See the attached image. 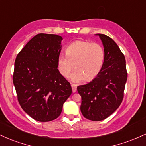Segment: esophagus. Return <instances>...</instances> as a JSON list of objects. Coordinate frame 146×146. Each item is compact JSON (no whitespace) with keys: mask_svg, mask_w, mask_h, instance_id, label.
<instances>
[{"mask_svg":"<svg viewBox=\"0 0 146 146\" xmlns=\"http://www.w3.org/2000/svg\"><path fill=\"white\" fill-rule=\"evenodd\" d=\"M71 87H72V91H73V93H75V92L76 91V90H77V86H76V85H75V84H71Z\"/></svg>","mask_w":146,"mask_h":146,"instance_id":"obj_1","label":"esophagus"}]
</instances>
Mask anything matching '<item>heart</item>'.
Segmentation results:
<instances>
[{
    "instance_id": "1",
    "label": "heart",
    "mask_w": 146,
    "mask_h": 146,
    "mask_svg": "<svg viewBox=\"0 0 146 146\" xmlns=\"http://www.w3.org/2000/svg\"><path fill=\"white\" fill-rule=\"evenodd\" d=\"M104 58V50L101 44L77 40L67 46L66 55L58 57V69L62 75L67 77L75 66L76 70L69 76L72 82L91 80L101 71Z\"/></svg>"
}]
</instances>
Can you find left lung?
I'll list each match as a JSON object with an SVG mask.
<instances>
[{"instance_id":"obj_1","label":"left lung","mask_w":146,"mask_h":146,"mask_svg":"<svg viewBox=\"0 0 146 146\" xmlns=\"http://www.w3.org/2000/svg\"><path fill=\"white\" fill-rule=\"evenodd\" d=\"M104 48V62L95 78L77 89L82 97L80 106L85 118L102 121L119 108L123 98L127 80L124 55L115 42L104 34L98 33Z\"/></svg>"}]
</instances>
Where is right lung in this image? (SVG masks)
I'll return each mask as SVG.
<instances>
[{
  "mask_svg": "<svg viewBox=\"0 0 146 146\" xmlns=\"http://www.w3.org/2000/svg\"><path fill=\"white\" fill-rule=\"evenodd\" d=\"M62 38L39 33L27 43L15 60L13 82L21 108L33 119H56L72 93L58 69Z\"/></svg>",
  "mask_w": 146,
  "mask_h": 146,
  "instance_id": "1",
  "label": "right lung"
}]
</instances>
